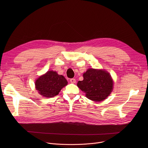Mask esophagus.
I'll list each match as a JSON object with an SVG mask.
<instances>
[{
	"instance_id": "obj_1",
	"label": "esophagus",
	"mask_w": 148,
	"mask_h": 148,
	"mask_svg": "<svg viewBox=\"0 0 148 148\" xmlns=\"http://www.w3.org/2000/svg\"><path fill=\"white\" fill-rule=\"evenodd\" d=\"M70 82L71 83H75L76 80H75V78H71V79H70Z\"/></svg>"
}]
</instances>
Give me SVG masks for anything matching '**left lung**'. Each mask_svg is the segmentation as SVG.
Returning a JSON list of instances; mask_svg holds the SVG:
<instances>
[{
  "instance_id": "1",
  "label": "left lung",
  "mask_w": 148,
  "mask_h": 148,
  "mask_svg": "<svg viewBox=\"0 0 148 148\" xmlns=\"http://www.w3.org/2000/svg\"><path fill=\"white\" fill-rule=\"evenodd\" d=\"M84 79L77 83L78 87L89 99L99 102L106 99L113 90V80L107 71L89 69L83 74Z\"/></svg>"
}]
</instances>
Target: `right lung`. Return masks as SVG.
<instances>
[{"label": "right lung", "instance_id": "add662e5", "mask_svg": "<svg viewBox=\"0 0 148 148\" xmlns=\"http://www.w3.org/2000/svg\"><path fill=\"white\" fill-rule=\"evenodd\" d=\"M67 83L63 75H58L56 71H48L36 80L35 86L41 95L45 98H51L58 95Z\"/></svg>", "mask_w": 148, "mask_h": 148}]
</instances>
